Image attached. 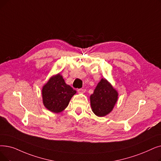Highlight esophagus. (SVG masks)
I'll return each instance as SVG.
<instances>
[{
	"mask_svg": "<svg viewBox=\"0 0 161 161\" xmlns=\"http://www.w3.org/2000/svg\"><path fill=\"white\" fill-rule=\"evenodd\" d=\"M78 92L80 94H83V93H84L86 92V89H79L78 90Z\"/></svg>",
	"mask_w": 161,
	"mask_h": 161,
	"instance_id": "esophagus-1",
	"label": "esophagus"
}]
</instances>
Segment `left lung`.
I'll use <instances>...</instances> for the list:
<instances>
[{"instance_id":"1","label":"left lung","mask_w":161,"mask_h":161,"mask_svg":"<svg viewBox=\"0 0 161 161\" xmlns=\"http://www.w3.org/2000/svg\"><path fill=\"white\" fill-rule=\"evenodd\" d=\"M118 98V93L105 78L98 83L90 96V103L93 113L99 117L105 116L113 110Z\"/></svg>"}]
</instances>
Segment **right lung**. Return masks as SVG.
Here are the masks:
<instances>
[{"mask_svg":"<svg viewBox=\"0 0 161 161\" xmlns=\"http://www.w3.org/2000/svg\"><path fill=\"white\" fill-rule=\"evenodd\" d=\"M41 92L45 107L52 113H60L68 107L76 91L66 84L58 73L51 77L43 86Z\"/></svg>","mask_w":161,"mask_h":161,"instance_id":"add662e5","label":"right lung"}]
</instances>
